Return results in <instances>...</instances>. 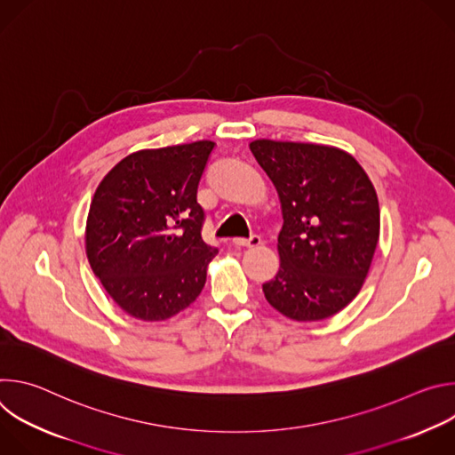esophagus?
Segmentation results:
<instances>
[{
    "instance_id": "34e87169",
    "label": "esophagus",
    "mask_w": 455,
    "mask_h": 455,
    "mask_svg": "<svg viewBox=\"0 0 455 455\" xmlns=\"http://www.w3.org/2000/svg\"><path fill=\"white\" fill-rule=\"evenodd\" d=\"M261 243H263V241H261V237H259V235H251V237H248V239H243V237L234 239V244H235V246H241V248H257Z\"/></svg>"
}]
</instances>
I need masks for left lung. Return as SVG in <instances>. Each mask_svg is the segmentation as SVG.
Masks as SVG:
<instances>
[{
    "label": "left lung",
    "mask_w": 455,
    "mask_h": 455,
    "mask_svg": "<svg viewBox=\"0 0 455 455\" xmlns=\"http://www.w3.org/2000/svg\"><path fill=\"white\" fill-rule=\"evenodd\" d=\"M279 194L281 267L263 284L270 306L297 322L344 309L362 290L379 237L376 190L346 151L302 142H250Z\"/></svg>",
    "instance_id": "left-lung-1"
}]
</instances>
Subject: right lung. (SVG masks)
Wrapping results in <instances>:
<instances>
[{
  "label": "right lung",
  "mask_w": 455,
  "mask_h": 455,
  "mask_svg": "<svg viewBox=\"0 0 455 455\" xmlns=\"http://www.w3.org/2000/svg\"><path fill=\"white\" fill-rule=\"evenodd\" d=\"M214 142L142 149L99 183L86 221V255L109 297L158 322L202 293L218 248L202 239L198 183Z\"/></svg>",
  "instance_id": "add662e5"
}]
</instances>
